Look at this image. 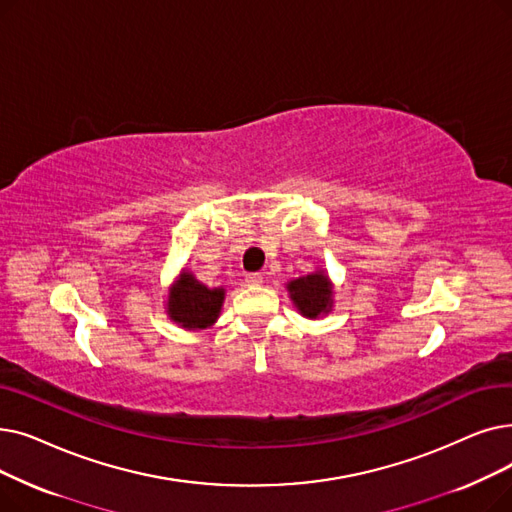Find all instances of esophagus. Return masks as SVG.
<instances>
[{
  "instance_id": "1",
  "label": "esophagus",
  "mask_w": 512,
  "mask_h": 512,
  "mask_svg": "<svg viewBox=\"0 0 512 512\" xmlns=\"http://www.w3.org/2000/svg\"><path fill=\"white\" fill-rule=\"evenodd\" d=\"M243 279H246V283H248V285H260L264 277H262L260 273H248V275L243 277Z\"/></svg>"
}]
</instances>
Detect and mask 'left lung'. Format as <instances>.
Returning <instances> with one entry per match:
<instances>
[{"mask_svg": "<svg viewBox=\"0 0 512 512\" xmlns=\"http://www.w3.org/2000/svg\"><path fill=\"white\" fill-rule=\"evenodd\" d=\"M287 289L291 300H294L298 310L308 316V319H316V316L331 308V289L323 273H314L291 281Z\"/></svg>", "mask_w": 512, "mask_h": 512, "instance_id": "1", "label": "left lung"}]
</instances>
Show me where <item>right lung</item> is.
Here are the masks:
<instances>
[{
    "instance_id": "add662e5",
    "label": "right lung",
    "mask_w": 512,
    "mask_h": 512,
    "mask_svg": "<svg viewBox=\"0 0 512 512\" xmlns=\"http://www.w3.org/2000/svg\"><path fill=\"white\" fill-rule=\"evenodd\" d=\"M223 298L225 289H208L191 275L183 273L168 298V314L187 329H206L221 312Z\"/></svg>"
}]
</instances>
